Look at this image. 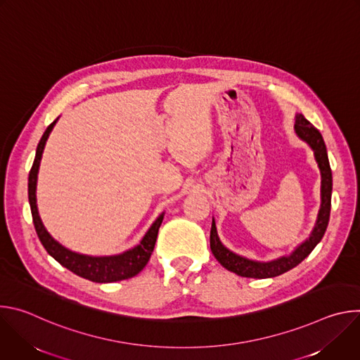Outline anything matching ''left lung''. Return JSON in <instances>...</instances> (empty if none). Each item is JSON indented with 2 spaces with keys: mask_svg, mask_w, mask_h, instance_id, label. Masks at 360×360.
Wrapping results in <instances>:
<instances>
[{
  "mask_svg": "<svg viewBox=\"0 0 360 360\" xmlns=\"http://www.w3.org/2000/svg\"><path fill=\"white\" fill-rule=\"evenodd\" d=\"M295 131L297 136L309 143V146L315 152V158L319 165L321 174H322V186H321V195H322V205L319 210L318 221L315 225V229L312 231V235L309 239L304 240L290 256H283L272 262H256L246 258H242L239 255H235L229 249H226L217 233L215 221L212 219V228H211V250L217 261L226 268L228 271L243 276V278H256V279H265V278H275L279 276L295 266H297L307 255H309L315 246L321 242V239L325 235V231L328 228L329 217H330V196H332V171L328 160V152L325 141L321 135V132L307 121L302 114L296 115L295 122Z\"/></svg>",
  "mask_w": 360,
  "mask_h": 360,
  "instance_id": "1",
  "label": "left lung"
}]
</instances>
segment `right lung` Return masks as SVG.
Returning a JSON list of instances; mask_svg holds the SVG:
<instances>
[{"mask_svg": "<svg viewBox=\"0 0 360 360\" xmlns=\"http://www.w3.org/2000/svg\"><path fill=\"white\" fill-rule=\"evenodd\" d=\"M56 122H57V120L54 122H51L48 125V128L45 129V132L37 146L35 160H34V164H32V168H31L30 176H28L30 207H31L34 226H35V231H37V235H38L41 243L44 245L46 252L53 256L57 262H60L64 268L70 269L71 272H74L75 275H78L84 279H88V281L96 282V283L118 282V281L129 279V278L138 275L148 264L150 255H152V250H153V248H155V242H157L160 226L164 219V214L152 224L149 231L142 238L141 243L136 245L134 249L127 250L117 256H102V258H94V256L79 255V253L65 249L63 245H60L57 240L51 238V235L44 228L41 218L38 215V210H37V198H35L37 176H38V168H39L45 142L49 136V132L53 131Z\"/></svg>", "mask_w": 360, "mask_h": 360, "instance_id": "obj_1", "label": "right lung"}]
</instances>
